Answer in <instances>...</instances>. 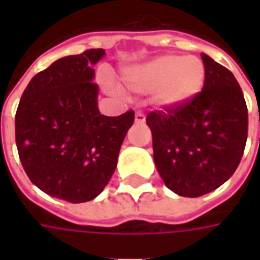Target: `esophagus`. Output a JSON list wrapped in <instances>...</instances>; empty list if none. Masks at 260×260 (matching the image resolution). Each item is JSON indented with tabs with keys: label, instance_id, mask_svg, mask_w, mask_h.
<instances>
[{
	"label": "esophagus",
	"instance_id": "34e87169",
	"mask_svg": "<svg viewBox=\"0 0 260 260\" xmlns=\"http://www.w3.org/2000/svg\"><path fill=\"white\" fill-rule=\"evenodd\" d=\"M146 121V117H145V114L143 113H136L135 115V122L136 124H143Z\"/></svg>",
	"mask_w": 260,
	"mask_h": 260
}]
</instances>
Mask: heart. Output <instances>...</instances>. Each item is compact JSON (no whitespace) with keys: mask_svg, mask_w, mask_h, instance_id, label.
<instances>
[{"mask_svg":"<svg viewBox=\"0 0 260 260\" xmlns=\"http://www.w3.org/2000/svg\"><path fill=\"white\" fill-rule=\"evenodd\" d=\"M206 69L201 58L195 55H161L146 64L125 69L122 82L125 87L135 93H154L156 103L163 108L184 106L202 90ZM175 90H169L171 82Z\"/></svg>","mask_w":260,"mask_h":260,"instance_id":"heart-1","label":"heart"}]
</instances>
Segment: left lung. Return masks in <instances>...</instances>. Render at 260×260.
Wrapping results in <instances>:
<instances>
[{"label":"left lung","instance_id":"obj_1","mask_svg":"<svg viewBox=\"0 0 260 260\" xmlns=\"http://www.w3.org/2000/svg\"><path fill=\"white\" fill-rule=\"evenodd\" d=\"M203 89L177 108L149 113L153 157L166 186L186 198L217 189L238 167L248 138V108L229 69L202 54Z\"/></svg>","mask_w":260,"mask_h":260}]
</instances>
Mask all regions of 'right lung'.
<instances>
[{"label": "right lung", "mask_w": 260, "mask_h": 260, "mask_svg": "<svg viewBox=\"0 0 260 260\" xmlns=\"http://www.w3.org/2000/svg\"><path fill=\"white\" fill-rule=\"evenodd\" d=\"M103 48L57 59L33 76L20 97L15 139L20 163L35 185L71 203L94 199L117 167L135 113L99 111V86L91 65Z\"/></svg>", "instance_id": "right-lung-1"}]
</instances>
